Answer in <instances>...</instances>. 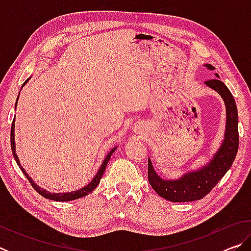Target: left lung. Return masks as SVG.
Segmentation results:
<instances>
[{
  "label": "left lung",
  "mask_w": 251,
  "mask_h": 251,
  "mask_svg": "<svg viewBox=\"0 0 251 251\" xmlns=\"http://www.w3.org/2000/svg\"><path fill=\"white\" fill-rule=\"evenodd\" d=\"M206 67L209 70L215 69L210 64H206ZM216 76L217 77L206 80L205 84L223 97L226 105L227 125L224 142L210 163L197 172L185 174L179 179L165 180L155 173L151 159H148V181L152 189L167 201L185 202L203 198L218 184L236 158L239 146L236 101L226 85L218 78V74Z\"/></svg>",
  "instance_id": "left-lung-1"
}]
</instances>
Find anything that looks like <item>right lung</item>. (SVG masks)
Wrapping results in <instances>:
<instances>
[{
	"instance_id": "1",
	"label": "right lung",
	"mask_w": 251,
	"mask_h": 251,
	"mask_svg": "<svg viewBox=\"0 0 251 251\" xmlns=\"http://www.w3.org/2000/svg\"><path fill=\"white\" fill-rule=\"evenodd\" d=\"M27 80H28V79H26V80H25V82L23 83L22 87L24 86L25 84H26ZM18 100H19V96H18ZM15 108H16V105H15ZM14 122H15V117H14V120H13V123H12V127H11V148H12V154H13V156H14L16 164L19 165V167L21 168V171H22V173L24 174L25 177L27 178V180H28L29 182H31V185H32L33 188L35 189L36 192L39 193L40 195H42V196L45 197V198H48V199H50V201H74V199H78V198H80V197H84V196H86V195H88L90 193H92L93 190H94V189L96 188L97 185L100 184L101 177H103V174H104V172H105V168H106V166H107V164H108V160L110 159V156L113 155V152L115 151V150H116V147H115V148H113V150L108 152L107 156H106V158H105L104 161H103V164H101L100 168L99 169V173L96 174V176H95L94 178H93V180H92L87 186H85V187H83V188H80V189H78V190H75V192H72V193H57V194H52V193L46 192L45 189L41 188V187L37 186V185L35 184V182H34V181L32 180V178L27 175V173L24 171V168H23L22 166H21V163H20V160H19V158H18V155L15 154V142H14V126H15V125H14Z\"/></svg>"
}]
</instances>
